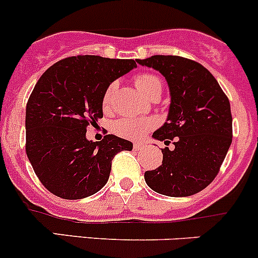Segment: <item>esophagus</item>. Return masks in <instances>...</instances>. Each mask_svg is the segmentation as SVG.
I'll list each match as a JSON object with an SVG mask.
<instances>
[{
	"mask_svg": "<svg viewBox=\"0 0 258 258\" xmlns=\"http://www.w3.org/2000/svg\"><path fill=\"white\" fill-rule=\"evenodd\" d=\"M145 147H146L145 144H140V142H136V144H134V150H135V151L144 150Z\"/></svg>",
	"mask_w": 258,
	"mask_h": 258,
	"instance_id": "34e87169",
	"label": "esophagus"
}]
</instances>
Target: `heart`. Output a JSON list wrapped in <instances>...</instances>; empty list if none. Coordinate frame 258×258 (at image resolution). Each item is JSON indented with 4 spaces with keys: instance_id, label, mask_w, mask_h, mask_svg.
<instances>
[{
    "instance_id": "b5f03b06",
    "label": "heart",
    "mask_w": 258,
    "mask_h": 258,
    "mask_svg": "<svg viewBox=\"0 0 258 258\" xmlns=\"http://www.w3.org/2000/svg\"><path fill=\"white\" fill-rule=\"evenodd\" d=\"M135 85L139 88L140 92L147 98L155 95V93H160L161 95V92H162V82L155 75H139L135 79ZM117 87H118V83L114 81L106 88L102 97V107L105 110L110 108ZM155 124V121L151 118H122L113 124V131L119 136L126 137V139H140V137L144 136L146 132L152 130Z\"/></svg>"
}]
</instances>
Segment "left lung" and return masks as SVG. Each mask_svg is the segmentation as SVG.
<instances>
[{"mask_svg": "<svg viewBox=\"0 0 258 258\" xmlns=\"http://www.w3.org/2000/svg\"><path fill=\"white\" fill-rule=\"evenodd\" d=\"M167 81L171 103L167 119L152 137L175 148H162V165L146 171L155 192L170 197L199 194L215 179L232 142V116L227 96L201 63L179 56L137 59Z\"/></svg>", "mask_w": 258, "mask_h": 258, "instance_id": "left-lung-1", "label": "left lung"}]
</instances>
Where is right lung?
Segmentation results:
<instances>
[{
    "label": "right lung",
    "mask_w": 258,
    "mask_h": 258,
    "mask_svg": "<svg viewBox=\"0 0 258 258\" xmlns=\"http://www.w3.org/2000/svg\"><path fill=\"white\" fill-rule=\"evenodd\" d=\"M135 67L134 59L74 56L37 81L26 106V153L51 194L64 200L96 194L108 181L114 156L132 150V142L114 135L93 142L86 132L103 117L108 85Z\"/></svg>",
    "instance_id": "right-lung-1"
}]
</instances>
